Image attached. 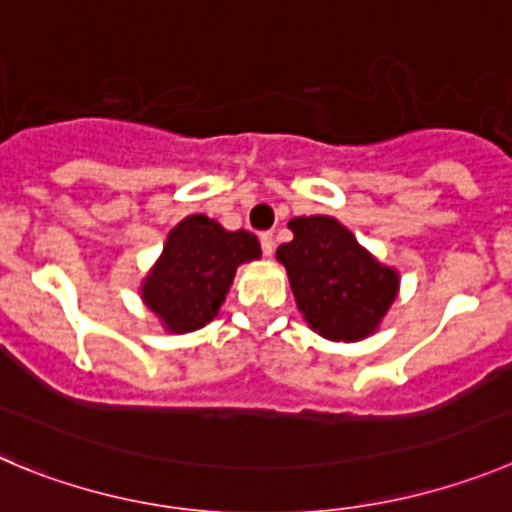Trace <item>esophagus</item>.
Segmentation results:
<instances>
[{
    "label": "esophagus",
    "instance_id": "esophagus-1",
    "mask_svg": "<svg viewBox=\"0 0 512 512\" xmlns=\"http://www.w3.org/2000/svg\"><path fill=\"white\" fill-rule=\"evenodd\" d=\"M260 247H262V255H265V257L273 255V252H275V239H273V234H270V232L260 234Z\"/></svg>",
    "mask_w": 512,
    "mask_h": 512
}]
</instances>
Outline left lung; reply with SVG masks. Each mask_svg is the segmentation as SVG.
<instances>
[{
	"label": "left lung",
	"mask_w": 512,
	"mask_h": 512,
	"mask_svg": "<svg viewBox=\"0 0 512 512\" xmlns=\"http://www.w3.org/2000/svg\"><path fill=\"white\" fill-rule=\"evenodd\" d=\"M293 239L275 257L288 273L303 321L331 342H359L380 329L400 290V273L382 265L334 216H296Z\"/></svg>",
	"instance_id": "8db88e82"
}]
</instances>
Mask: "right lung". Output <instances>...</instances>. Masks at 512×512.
I'll list each match as a JSON object with an SVG mask.
<instances>
[{
	"mask_svg": "<svg viewBox=\"0 0 512 512\" xmlns=\"http://www.w3.org/2000/svg\"><path fill=\"white\" fill-rule=\"evenodd\" d=\"M260 255L255 234L229 232L204 214L186 216L142 278L140 298L170 334L204 329L219 316L237 267Z\"/></svg>",
	"mask_w": 512,
	"mask_h": 512,
	"instance_id": "obj_1",
	"label": "right lung"
}]
</instances>
